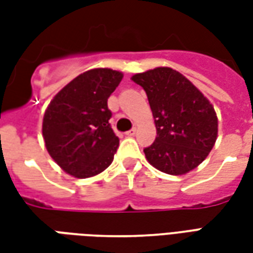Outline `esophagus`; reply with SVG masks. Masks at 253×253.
<instances>
[{
  "label": "esophagus",
  "instance_id": "esophagus-1",
  "mask_svg": "<svg viewBox=\"0 0 253 253\" xmlns=\"http://www.w3.org/2000/svg\"><path fill=\"white\" fill-rule=\"evenodd\" d=\"M135 132H137V130H135V128H131V130H128V131H126L125 134H126L127 137H134Z\"/></svg>",
  "mask_w": 253,
  "mask_h": 253
}]
</instances>
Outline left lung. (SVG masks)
Listing matches in <instances>:
<instances>
[{"mask_svg": "<svg viewBox=\"0 0 253 253\" xmlns=\"http://www.w3.org/2000/svg\"><path fill=\"white\" fill-rule=\"evenodd\" d=\"M131 80L148 94L157 137L143 149L149 164L168 175H186L205 161L218 135V118L205 94L181 73L156 67Z\"/></svg>", "mask_w": 253, "mask_h": 253, "instance_id": "obj_1", "label": "left lung"}]
</instances>
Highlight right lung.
I'll return each instance as SVG.
<instances>
[{
  "instance_id": "right-lung-1",
  "label": "right lung",
  "mask_w": 253,
  "mask_h": 253,
  "mask_svg": "<svg viewBox=\"0 0 253 253\" xmlns=\"http://www.w3.org/2000/svg\"><path fill=\"white\" fill-rule=\"evenodd\" d=\"M123 78L108 67L81 73L58 92L43 116L42 132L51 159L67 175L86 179L114 161L119 138L111 128L107 100Z\"/></svg>"
}]
</instances>
